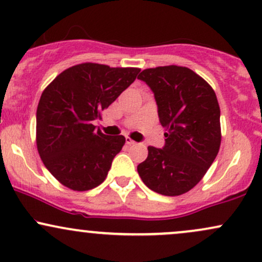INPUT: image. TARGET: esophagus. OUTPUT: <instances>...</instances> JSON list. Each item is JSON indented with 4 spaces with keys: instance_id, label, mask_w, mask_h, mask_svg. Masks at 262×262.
I'll list each match as a JSON object with an SVG mask.
<instances>
[{
    "instance_id": "esophagus-1",
    "label": "esophagus",
    "mask_w": 262,
    "mask_h": 262,
    "mask_svg": "<svg viewBox=\"0 0 262 262\" xmlns=\"http://www.w3.org/2000/svg\"><path fill=\"white\" fill-rule=\"evenodd\" d=\"M125 143H127L128 145H135V144H137L133 139H130V138H129V137L125 138Z\"/></svg>"
}]
</instances>
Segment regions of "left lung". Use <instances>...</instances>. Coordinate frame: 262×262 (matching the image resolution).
Returning a JSON list of instances; mask_svg holds the SVG:
<instances>
[{
    "instance_id": "obj_1",
    "label": "left lung",
    "mask_w": 262,
    "mask_h": 262,
    "mask_svg": "<svg viewBox=\"0 0 262 262\" xmlns=\"http://www.w3.org/2000/svg\"><path fill=\"white\" fill-rule=\"evenodd\" d=\"M138 79L154 92L166 130L165 146H148V158L138 165V173L156 193L180 196L203 179L221 148L217 96L206 80L185 66L145 69Z\"/></svg>"
}]
</instances>
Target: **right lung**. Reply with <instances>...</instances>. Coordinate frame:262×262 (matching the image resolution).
Instances as JSON below:
<instances>
[{"mask_svg":"<svg viewBox=\"0 0 262 262\" xmlns=\"http://www.w3.org/2000/svg\"><path fill=\"white\" fill-rule=\"evenodd\" d=\"M140 69L83 62L66 69L44 90L37 108V148L45 167L65 187L89 191L106 180L125 143L93 121L137 79Z\"/></svg>","mask_w":262,"mask_h":262,"instance_id":"add662e5","label":"right lung"}]
</instances>
